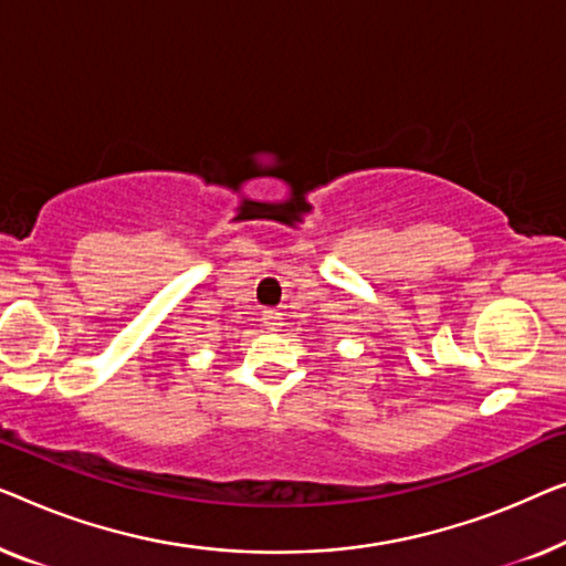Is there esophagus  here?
<instances>
[{
  "label": "esophagus",
  "instance_id": "obj_1",
  "mask_svg": "<svg viewBox=\"0 0 566 566\" xmlns=\"http://www.w3.org/2000/svg\"><path fill=\"white\" fill-rule=\"evenodd\" d=\"M261 321H264V325H266L269 331H276V328H280V325H282L284 317H282L280 310H266V313H264V317H261Z\"/></svg>",
  "mask_w": 566,
  "mask_h": 566
}]
</instances>
